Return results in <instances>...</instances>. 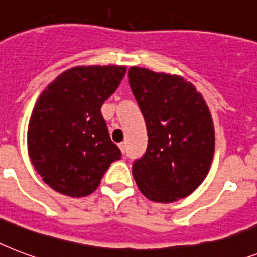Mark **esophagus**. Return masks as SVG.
<instances>
[{"instance_id": "obj_1", "label": "esophagus", "mask_w": 257, "mask_h": 257, "mask_svg": "<svg viewBox=\"0 0 257 257\" xmlns=\"http://www.w3.org/2000/svg\"><path fill=\"white\" fill-rule=\"evenodd\" d=\"M119 149H120V151H122V153H124V150H126V142L119 143Z\"/></svg>"}]
</instances>
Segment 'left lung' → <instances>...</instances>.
<instances>
[{
  "mask_svg": "<svg viewBox=\"0 0 257 257\" xmlns=\"http://www.w3.org/2000/svg\"><path fill=\"white\" fill-rule=\"evenodd\" d=\"M131 91L146 122V153L133 164L145 197L173 202L193 193L205 180L214 154L210 111L196 87L184 77L128 69Z\"/></svg>",
  "mask_w": 257,
  "mask_h": 257,
  "instance_id": "8db88e82",
  "label": "left lung"
}]
</instances>
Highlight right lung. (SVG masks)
Returning <instances> with one entry per match:
<instances>
[{
    "instance_id": "add662e5",
    "label": "right lung",
    "mask_w": 257,
    "mask_h": 257,
    "mask_svg": "<svg viewBox=\"0 0 257 257\" xmlns=\"http://www.w3.org/2000/svg\"><path fill=\"white\" fill-rule=\"evenodd\" d=\"M126 73L123 65L67 69L44 89L28 126L36 172L53 190L88 196L122 153L110 138L100 108Z\"/></svg>"
}]
</instances>
